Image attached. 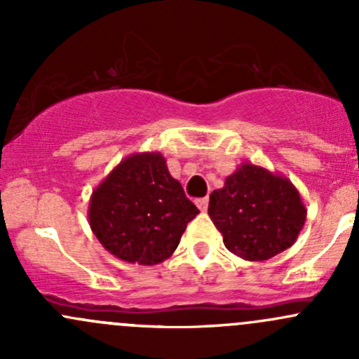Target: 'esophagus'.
Masks as SVG:
<instances>
[{"label": "esophagus", "mask_w": 359, "mask_h": 359, "mask_svg": "<svg viewBox=\"0 0 359 359\" xmlns=\"http://www.w3.org/2000/svg\"><path fill=\"white\" fill-rule=\"evenodd\" d=\"M196 205L201 212H205V210L208 208V198H200V200H196Z\"/></svg>", "instance_id": "34e87169"}]
</instances>
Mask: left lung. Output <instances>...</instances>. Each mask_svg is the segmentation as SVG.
Masks as SVG:
<instances>
[{
    "mask_svg": "<svg viewBox=\"0 0 359 359\" xmlns=\"http://www.w3.org/2000/svg\"><path fill=\"white\" fill-rule=\"evenodd\" d=\"M208 215L231 253L267 260L295 243L307 210L290 179L241 163L224 187L210 194Z\"/></svg>",
    "mask_w": 359,
    "mask_h": 359,
    "instance_id": "obj_1",
    "label": "left lung"
}]
</instances>
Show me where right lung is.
<instances>
[{"mask_svg": "<svg viewBox=\"0 0 359 359\" xmlns=\"http://www.w3.org/2000/svg\"><path fill=\"white\" fill-rule=\"evenodd\" d=\"M198 213L154 151L130 154L111 170L90 196L88 224L119 260L154 266L172 257Z\"/></svg>", "mask_w": 359, "mask_h": 359, "instance_id": "obj_1", "label": "right lung"}]
</instances>
